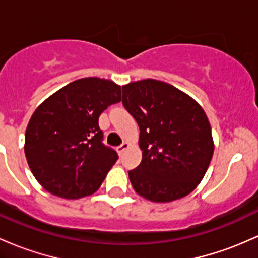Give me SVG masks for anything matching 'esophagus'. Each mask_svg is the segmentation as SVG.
I'll return each instance as SVG.
<instances>
[{"label": "esophagus", "mask_w": 258, "mask_h": 258, "mask_svg": "<svg viewBox=\"0 0 258 258\" xmlns=\"http://www.w3.org/2000/svg\"><path fill=\"white\" fill-rule=\"evenodd\" d=\"M128 146H130L128 143H126V142H124V143L121 144V146H118L117 148H116V151H117L118 154H122V153H123L124 151H126L127 148H128Z\"/></svg>", "instance_id": "34e87169"}]
</instances>
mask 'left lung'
Wrapping results in <instances>:
<instances>
[{
	"mask_svg": "<svg viewBox=\"0 0 258 258\" xmlns=\"http://www.w3.org/2000/svg\"><path fill=\"white\" fill-rule=\"evenodd\" d=\"M122 104L140 127L142 161L128 171L135 191L161 203L191 194L214 152L211 124L200 104L157 79L123 86Z\"/></svg>",
	"mask_w": 258,
	"mask_h": 258,
	"instance_id": "left-lung-1",
	"label": "left lung"
}]
</instances>
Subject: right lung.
<instances>
[{"instance_id":"1","label":"right lung","mask_w":258,"mask_h":258,"mask_svg":"<svg viewBox=\"0 0 258 258\" xmlns=\"http://www.w3.org/2000/svg\"><path fill=\"white\" fill-rule=\"evenodd\" d=\"M121 101L109 79H77L36 107L25 131L24 153L38 182L55 196L77 200L94 194L117 160L104 146L99 116Z\"/></svg>"}]
</instances>
